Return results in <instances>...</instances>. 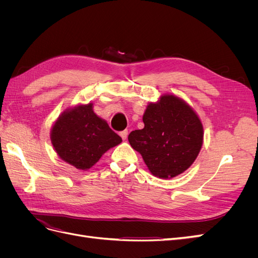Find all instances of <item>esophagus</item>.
<instances>
[{
    "instance_id": "esophagus-1",
    "label": "esophagus",
    "mask_w": 258,
    "mask_h": 258,
    "mask_svg": "<svg viewBox=\"0 0 258 258\" xmlns=\"http://www.w3.org/2000/svg\"><path fill=\"white\" fill-rule=\"evenodd\" d=\"M119 136L121 137L122 140H126L128 137V130H122L119 132Z\"/></svg>"
}]
</instances>
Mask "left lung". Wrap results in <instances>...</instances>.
Wrapping results in <instances>:
<instances>
[{"mask_svg": "<svg viewBox=\"0 0 258 258\" xmlns=\"http://www.w3.org/2000/svg\"><path fill=\"white\" fill-rule=\"evenodd\" d=\"M143 122L144 128L130 132L128 140L152 174L171 178L191 166L201 150L204 128L188 104L175 96H163L147 105Z\"/></svg>", "mask_w": 258, "mask_h": 258, "instance_id": "left-lung-1", "label": "left lung"}]
</instances>
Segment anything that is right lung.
Here are the masks:
<instances>
[{"mask_svg":"<svg viewBox=\"0 0 258 258\" xmlns=\"http://www.w3.org/2000/svg\"><path fill=\"white\" fill-rule=\"evenodd\" d=\"M51 143L61 159L87 170L121 138L92 111V103L62 113L51 129Z\"/></svg>","mask_w":258,"mask_h":258,"instance_id":"obj_1","label":"right lung"}]
</instances>
